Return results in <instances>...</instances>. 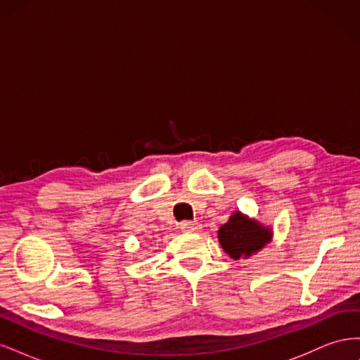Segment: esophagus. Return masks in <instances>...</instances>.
Masks as SVG:
<instances>
[{
	"label": "esophagus",
	"instance_id": "obj_1",
	"mask_svg": "<svg viewBox=\"0 0 360 360\" xmlns=\"http://www.w3.org/2000/svg\"><path fill=\"white\" fill-rule=\"evenodd\" d=\"M180 230L184 233H197L201 230V224L198 221H183L180 224Z\"/></svg>",
	"mask_w": 360,
	"mask_h": 360
}]
</instances>
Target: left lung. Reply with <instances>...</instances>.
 Here are the masks:
<instances>
[{"label": "left lung", "mask_w": 360, "mask_h": 360, "mask_svg": "<svg viewBox=\"0 0 360 360\" xmlns=\"http://www.w3.org/2000/svg\"><path fill=\"white\" fill-rule=\"evenodd\" d=\"M217 237L225 252L238 259L240 257H249L269 243L270 231L255 221L248 219L242 213H234L230 221L219 228Z\"/></svg>", "instance_id": "left-lung-1"}]
</instances>
